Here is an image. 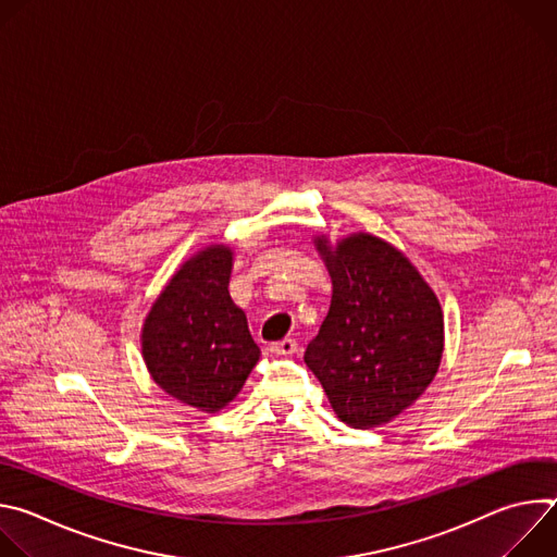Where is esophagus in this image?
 <instances>
[{"mask_svg": "<svg viewBox=\"0 0 557 557\" xmlns=\"http://www.w3.org/2000/svg\"><path fill=\"white\" fill-rule=\"evenodd\" d=\"M271 352H273V355H277V357L295 355V352H297V342H295V339H282V342H275V344H271Z\"/></svg>", "mask_w": 557, "mask_h": 557, "instance_id": "34e87169", "label": "esophagus"}]
</instances>
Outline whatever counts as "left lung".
<instances>
[{"label":"left lung","mask_w":557,"mask_h":557,"mask_svg":"<svg viewBox=\"0 0 557 557\" xmlns=\"http://www.w3.org/2000/svg\"><path fill=\"white\" fill-rule=\"evenodd\" d=\"M333 297L304 361L350 428L370 430L408 410L434 381L445 324L436 293L404 251L372 233L331 245L314 235Z\"/></svg>","instance_id":"obj_1"}]
</instances>
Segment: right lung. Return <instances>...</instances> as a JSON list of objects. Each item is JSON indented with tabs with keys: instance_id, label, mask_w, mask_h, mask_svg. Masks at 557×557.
<instances>
[{
	"instance_id": "add662e5",
	"label": "right lung",
	"mask_w": 557,
	"mask_h": 557,
	"mask_svg": "<svg viewBox=\"0 0 557 557\" xmlns=\"http://www.w3.org/2000/svg\"><path fill=\"white\" fill-rule=\"evenodd\" d=\"M233 251L209 245L172 275L145 317L140 350L151 379L198 412H220L260 359L247 314L228 295Z\"/></svg>"
}]
</instances>
